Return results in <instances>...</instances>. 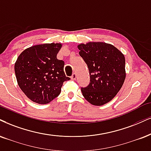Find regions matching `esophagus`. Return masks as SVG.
Listing matches in <instances>:
<instances>
[{"label": "esophagus", "instance_id": "1", "mask_svg": "<svg viewBox=\"0 0 151 151\" xmlns=\"http://www.w3.org/2000/svg\"><path fill=\"white\" fill-rule=\"evenodd\" d=\"M72 80H73V81H75V80L76 79V74L74 73H73V75L71 76V78H70Z\"/></svg>", "mask_w": 151, "mask_h": 151}]
</instances>
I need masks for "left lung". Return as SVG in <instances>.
Listing matches in <instances>:
<instances>
[{
	"instance_id": "left-lung-1",
	"label": "left lung",
	"mask_w": 151,
	"mask_h": 151,
	"mask_svg": "<svg viewBox=\"0 0 151 151\" xmlns=\"http://www.w3.org/2000/svg\"><path fill=\"white\" fill-rule=\"evenodd\" d=\"M78 48L90 76V84L81 87L83 96L94 106H102L111 101L126 77L124 55L112 45L102 42L82 43Z\"/></svg>"
}]
</instances>
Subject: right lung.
<instances>
[{
    "instance_id": "1",
    "label": "right lung",
    "mask_w": 151,
    "mask_h": 151,
    "mask_svg": "<svg viewBox=\"0 0 151 151\" xmlns=\"http://www.w3.org/2000/svg\"><path fill=\"white\" fill-rule=\"evenodd\" d=\"M61 43H45L24 50L14 64L18 85L29 99L46 104L57 97L64 81V61L57 58Z\"/></svg>"
}]
</instances>
